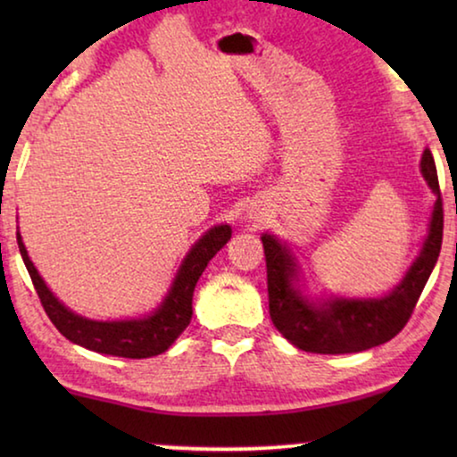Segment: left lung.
<instances>
[{
  "label": "left lung",
  "instance_id": "1",
  "mask_svg": "<svg viewBox=\"0 0 457 457\" xmlns=\"http://www.w3.org/2000/svg\"><path fill=\"white\" fill-rule=\"evenodd\" d=\"M422 177L436 195L422 252L402 283L385 297L310 299L297 287L299 266L274 235H262L272 324L293 345L310 353H355L391 341L414 312L441 252L443 202L433 154L424 149Z\"/></svg>",
  "mask_w": 457,
  "mask_h": 457
}]
</instances>
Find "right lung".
<instances>
[{
	"label": "right lung",
	"instance_id": "obj_1",
	"mask_svg": "<svg viewBox=\"0 0 457 457\" xmlns=\"http://www.w3.org/2000/svg\"><path fill=\"white\" fill-rule=\"evenodd\" d=\"M16 239L43 310L68 341L97 353L141 360L164 353L179 339V335L189 327L193 316V291H195L197 280L208 262L227 245L230 239V227L228 224H218L189 249L172 280L170 291L152 316L112 322L89 320V318L74 314L64 303H60L30 262L21 233H16Z\"/></svg>",
	"mask_w": 457,
	"mask_h": 457
}]
</instances>
